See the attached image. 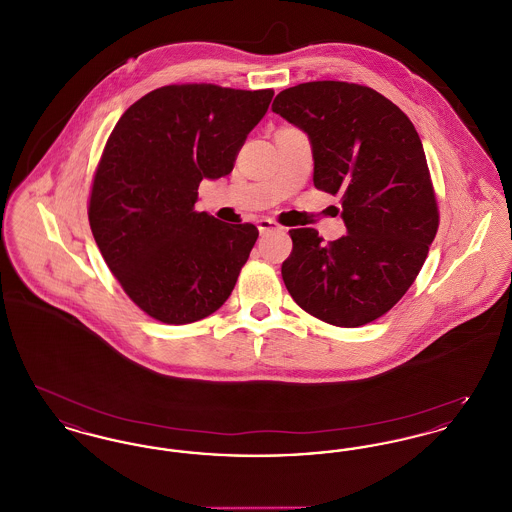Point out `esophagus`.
I'll return each instance as SVG.
<instances>
[{
  "instance_id": "1",
  "label": "esophagus",
  "mask_w": 512,
  "mask_h": 512,
  "mask_svg": "<svg viewBox=\"0 0 512 512\" xmlns=\"http://www.w3.org/2000/svg\"><path fill=\"white\" fill-rule=\"evenodd\" d=\"M257 228H259V232L261 234H267L270 230H278L280 226H278V222L272 219H259L257 220Z\"/></svg>"
}]
</instances>
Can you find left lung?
<instances>
[{"label": "left lung", "mask_w": 512, "mask_h": 512, "mask_svg": "<svg viewBox=\"0 0 512 512\" xmlns=\"http://www.w3.org/2000/svg\"><path fill=\"white\" fill-rule=\"evenodd\" d=\"M272 111L311 142L318 190L341 194L347 234L322 244L290 230L282 278L293 301L328 324L357 328L405 295L438 232V205L413 122L372 88L336 80L280 92Z\"/></svg>", "instance_id": "obj_1"}]
</instances>
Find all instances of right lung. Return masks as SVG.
Returning <instances> with one entry per match:
<instances>
[{
  "label": "right lung",
  "mask_w": 512,
  "mask_h": 512,
  "mask_svg": "<svg viewBox=\"0 0 512 512\" xmlns=\"http://www.w3.org/2000/svg\"><path fill=\"white\" fill-rule=\"evenodd\" d=\"M272 90L163 86L130 105L99 161L88 219L122 290L149 317L188 324L236 286L259 230L194 211L203 178L234 169Z\"/></svg>",
  "instance_id": "obj_1"
}]
</instances>
